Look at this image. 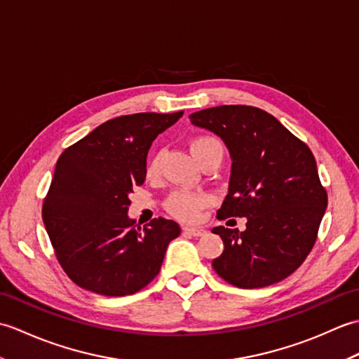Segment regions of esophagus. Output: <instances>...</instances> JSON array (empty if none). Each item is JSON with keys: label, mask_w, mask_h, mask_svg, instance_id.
Here are the masks:
<instances>
[{"label": "esophagus", "mask_w": 359, "mask_h": 359, "mask_svg": "<svg viewBox=\"0 0 359 359\" xmlns=\"http://www.w3.org/2000/svg\"><path fill=\"white\" fill-rule=\"evenodd\" d=\"M184 233H187V234H191V236H194V238H199V236H203L205 231L203 228H194V226H185L184 228Z\"/></svg>", "instance_id": "1"}]
</instances>
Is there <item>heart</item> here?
<instances>
[{
    "mask_svg": "<svg viewBox=\"0 0 359 359\" xmlns=\"http://www.w3.org/2000/svg\"><path fill=\"white\" fill-rule=\"evenodd\" d=\"M189 151L201 166L211 158L224 157V144L219 139L208 134H201L189 140ZM158 175V160L152 158L147 166V177L156 179ZM211 205V197L205 193L174 191L163 202L165 210L175 219L184 222H196L201 211Z\"/></svg>",
    "mask_w": 359,
    "mask_h": 359,
    "instance_id": "heart-1",
    "label": "heart"
}]
</instances>
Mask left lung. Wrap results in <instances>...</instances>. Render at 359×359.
<instances>
[{
    "mask_svg": "<svg viewBox=\"0 0 359 359\" xmlns=\"http://www.w3.org/2000/svg\"><path fill=\"white\" fill-rule=\"evenodd\" d=\"M189 120L217 134L233 158L230 188L217 219L247 217L245 231L212 228L225 245L212 269L239 288L285 279L313 248L327 208L313 152L255 106H216L193 112Z\"/></svg>",
    "mask_w": 359,
    "mask_h": 359,
    "instance_id": "1",
    "label": "left lung"
}]
</instances>
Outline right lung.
Returning a JSON list of instances; mask_svg holds the SVG:
<instances>
[{
	"label": "right lung",
	"instance_id": "add662e5",
	"mask_svg": "<svg viewBox=\"0 0 359 359\" xmlns=\"http://www.w3.org/2000/svg\"><path fill=\"white\" fill-rule=\"evenodd\" d=\"M182 116L184 111L116 117L58 157L43 199V222L57 261L79 287L126 296L158 274L180 226L165 217L135 225L128 219V196L143 185L151 143Z\"/></svg>",
	"mask_w": 359,
	"mask_h": 359
}]
</instances>
